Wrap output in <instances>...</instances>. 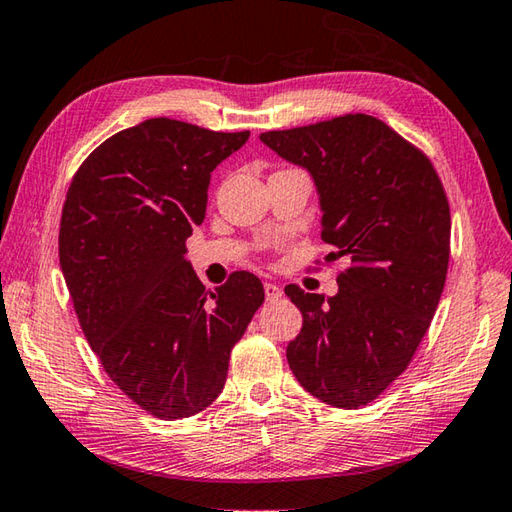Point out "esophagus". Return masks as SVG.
<instances>
[{
  "label": "esophagus",
  "mask_w": 512,
  "mask_h": 512,
  "mask_svg": "<svg viewBox=\"0 0 512 512\" xmlns=\"http://www.w3.org/2000/svg\"><path fill=\"white\" fill-rule=\"evenodd\" d=\"M263 287H265V296H267V301H276V298H281V294H283V289L278 287L276 283H265Z\"/></svg>",
  "instance_id": "obj_1"
}]
</instances>
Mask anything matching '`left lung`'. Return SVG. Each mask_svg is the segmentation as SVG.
Returning a JSON list of instances; mask_svg holds the SVG:
<instances>
[{
    "instance_id": "left-lung-1",
    "label": "left lung",
    "mask_w": 512,
    "mask_h": 512,
    "mask_svg": "<svg viewBox=\"0 0 512 512\" xmlns=\"http://www.w3.org/2000/svg\"><path fill=\"white\" fill-rule=\"evenodd\" d=\"M260 140L312 173L321 238L336 247L327 258L347 260L336 296L285 287L303 314L289 368L327 406L363 408L406 372L435 316L450 258L446 191L426 153L365 113Z\"/></svg>"
}]
</instances>
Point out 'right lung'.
<instances>
[{"mask_svg":"<svg viewBox=\"0 0 512 512\" xmlns=\"http://www.w3.org/2000/svg\"><path fill=\"white\" fill-rule=\"evenodd\" d=\"M247 138L144 120L104 140L66 191L60 265L77 321L111 381L158 419L211 406L265 301L254 274L234 272L211 292L185 258L211 171Z\"/></svg>","mask_w":512,"mask_h":512,"instance_id":"add662e5","label":"right lung"}]
</instances>
